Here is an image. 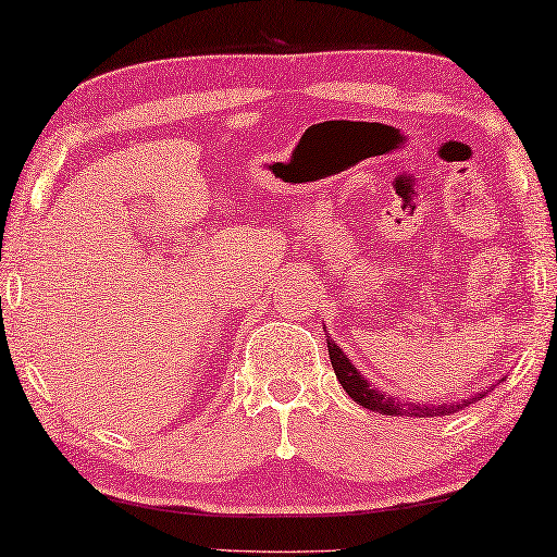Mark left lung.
I'll return each instance as SVG.
<instances>
[{
	"label": "left lung",
	"instance_id": "8db88e82",
	"mask_svg": "<svg viewBox=\"0 0 557 557\" xmlns=\"http://www.w3.org/2000/svg\"><path fill=\"white\" fill-rule=\"evenodd\" d=\"M327 355H331L333 370L338 375V382L343 389L355 399V403L362 405L364 409H372V412L380 414H395V417H446L459 412V409L479 403L481 397L488 395L486 392H479L469 399H461V403H440V405H414V403H397L395 397L382 395L377 387H372L368 380H364L358 370L352 368V362L345 358V352L331 341L327 335Z\"/></svg>",
	"mask_w": 557,
	"mask_h": 557
}]
</instances>
